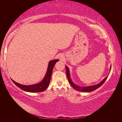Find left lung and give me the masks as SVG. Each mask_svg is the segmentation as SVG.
<instances>
[{"label": "left lung", "mask_w": 122, "mask_h": 122, "mask_svg": "<svg viewBox=\"0 0 122 122\" xmlns=\"http://www.w3.org/2000/svg\"><path fill=\"white\" fill-rule=\"evenodd\" d=\"M66 76H67V77H68V81H69V82L70 83V84H71V86L73 87L74 89H76V90L78 91H81V92H90L93 91L95 90L96 89H98V87H100L101 85L104 83L105 81H106V80L107 79V77H108V76H107L104 79H103L102 80V81H101L100 83H99L97 84V85H92V86H85V87L79 86H77V85H76V84H75L74 83L72 82V81L70 78V76L69 69L66 66ZM111 66H110V71H111Z\"/></svg>", "instance_id": "obj_1"}]
</instances>
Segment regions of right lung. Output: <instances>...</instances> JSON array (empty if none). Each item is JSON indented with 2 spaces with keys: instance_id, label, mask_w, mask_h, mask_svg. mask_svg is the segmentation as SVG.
<instances>
[{
  "instance_id": "1",
  "label": "right lung",
  "mask_w": 122,
  "mask_h": 122,
  "mask_svg": "<svg viewBox=\"0 0 122 122\" xmlns=\"http://www.w3.org/2000/svg\"><path fill=\"white\" fill-rule=\"evenodd\" d=\"M58 59H56L53 60H51L49 62L47 71H46L45 77H44L43 79L42 80V81L39 83L38 84L30 85H25L18 83L15 82L14 80H12L11 79L12 81L14 82L18 87H19L20 89L25 91L31 93L43 92L45 90H46V88L49 86V83H50V82L51 74L52 72L53 66L56 63V62H58Z\"/></svg>"
}]
</instances>
